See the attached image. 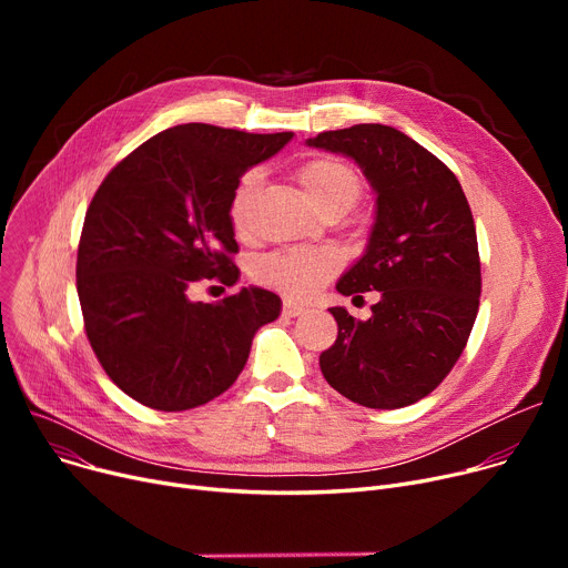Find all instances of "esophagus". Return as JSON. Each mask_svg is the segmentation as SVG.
<instances>
[{"mask_svg": "<svg viewBox=\"0 0 568 568\" xmlns=\"http://www.w3.org/2000/svg\"><path fill=\"white\" fill-rule=\"evenodd\" d=\"M304 313H306L304 306L294 304V302H290V300L283 302V315H285V317H300V315H304Z\"/></svg>", "mask_w": 568, "mask_h": 568, "instance_id": "esophagus-1", "label": "esophagus"}]
</instances>
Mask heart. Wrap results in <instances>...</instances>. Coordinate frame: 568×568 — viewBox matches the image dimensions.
<instances>
[{
    "instance_id": "obj_1",
    "label": "heart",
    "mask_w": 568,
    "mask_h": 568,
    "mask_svg": "<svg viewBox=\"0 0 568 568\" xmlns=\"http://www.w3.org/2000/svg\"><path fill=\"white\" fill-rule=\"evenodd\" d=\"M296 182H300L308 202L317 209L326 204H341L345 212L362 197L364 182L349 165L334 159H315L304 163L296 170ZM257 186V176L246 174L239 182L232 204H230V221L234 230L242 232L246 227L248 204L253 191ZM343 257L336 248L329 246H290L268 253L257 260L255 278L272 287L287 300H308L326 281L338 274Z\"/></svg>"
}]
</instances>
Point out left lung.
Segmentation results:
<instances>
[{
    "label": "left lung",
    "instance_id": "left-lung-1",
    "mask_svg": "<svg viewBox=\"0 0 568 568\" xmlns=\"http://www.w3.org/2000/svg\"><path fill=\"white\" fill-rule=\"evenodd\" d=\"M308 146L349 156L377 193L366 253L336 290L354 300L379 292V302L366 322L329 308L338 338L320 354L322 375L352 403L407 407L449 375L479 313L471 209L456 174L398 129L356 124Z\"/></svg>",
    "mask_w": 568,
    "mask_h": 568
}]
</instances>
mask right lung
<instances>
[{"label": "right lung", "mask_w": 568, "mask_h": 568, "mask_svg": "<svg viewBox=\"0 0 568 568\" xmlns=\"http://www.w3.org/2000/svg\"><path fill=\"white\" fill-rule=\"evenodd\" d=\"M292 133L182 124L116 163L87 209L75 285L84 332L108 377L133 400L184 412L227 392L281 300L242 287L219 304L189 300L202 278L234 285L230 204L242 174Z\"/></svg>", "instance_id": "right-lung-1"}]
</instances>
